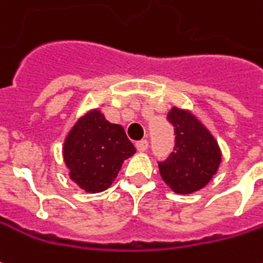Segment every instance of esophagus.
<instances>
[{
  "mask_svg": "<svg viewBox=\"0 0 263 263\" xmlns=\"http://www.w3.org/2000/svg\"><path fill=\"white\" fill-rule=\"evenodd\" d=\"M137 149L139 152H145V151L148 149V141L146 139H142V141H138L137 144Z\"/></svg>",
  "mask_w": 263,
  "mask_h": 263,
  "instance_id": "1",
  "label": "esophagus"
}]
</instances>
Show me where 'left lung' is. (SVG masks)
Listing matches in <instances>:
<instances>
[{
	"label": "left lung",
	"instance_id": "left-lung-1",
	"mask_svg": "<svg viewBox=\"0 0 263 263\" xmlns=\"http://www.w3.org/2000/svg\"><path fill=\"white\" fill-rule=\"evenodd\" d=\"M168 121L174 125V152L158 162L163 182L176 194H192L212 179L221 163V149L212 134L189 111L172 106Z\"/></svg>",
	"mask_w": 263,
	"mask_h": 263
}]
</instances>
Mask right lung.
I'll use <instances>...</instances> for the list:
<instances>
[{
	"mask_svg": "<svg viewBox=\"0 0 263 263\" xmlns=\"http://www.w3.org/2000/svg\"><path fill=\"white\" fill-rule=\"evenodd\" d=\"M134 154L135 146L124 128L108 122L100 109L78 119L64 142L69 178L91 194L111 186L124 161Z\"/></svg>",
	"mask_w": 263,
	"mask_h": 263,
	"instance_id": "right-lung-1",
	"label": "right lung"
}]
</instances>
